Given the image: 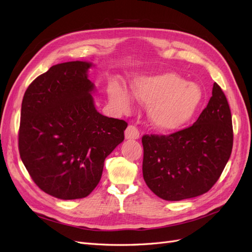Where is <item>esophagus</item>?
Wrapping results in <instances>:
<instances>
[{
	"mask_svg": "<svg viewBox=\"0 0 252 252\" xmlns=\"http://www.w3.org/2000/svg\"><path fill=\"white\" fill-rule=\"evenodd\" d=\"M125 136L126 139H137L139 137V131L135 126L130 125L125 131Z\"/></svg>",
	"mask_w": 252,
	"mask_h": 252,
	"instance_id": "obj_1",
	"label": "esophagus"
}]
</instances>
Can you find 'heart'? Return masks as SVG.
Returning a JSON list of instances; mask_svg holds the SVG:
<instances>
[{
  "instance_id": "b5f03b06",
  "label": "heart",
  "mask_w": 252,
  "mask_h": 252,
  "mask_svg": "<svg viewBox=\"0 0 252 252\" xmlns=\"http://www.w3.org/2000/svg\"><path fill=\"white\" fill-rule=\"evenodd\" d=\"M132 86L134 96L149 106L151 124L162 132H174L186 126L203 99L200 87L186 83L183 77L172 72L140 76L133 80ZM108 95L121 112L131 109L133 98L126 87L112 83L108 87Z\"/></svg>"
}]
</instances>
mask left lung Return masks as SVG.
<instances>
[{
    "label": "left lung",
    "instance_id": "left-lung-1",
    "mask_svg": "<svg viewBox=\"0 0 252 252\" xmlns=\"http://www.w3.org/2000/svg\"><path fill=\"white\" fill-rule=\"evenodd\" d=\"M143 176L156 195L181 201L213 188L233 147L231 109L223 91L214 84L213 96L191 126L169 135H144Z\"/></svg>",
    "mask_w": 252,
    "mask_h": 252
}]
</instances>
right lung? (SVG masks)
Listing matches in <instances>:
<instances>
[{
    "label": "right lung",
    "mask_w": 252,
    "mask_h": 252,
    "mask_svg": "<svg viewBox=\"0 0 252 252\" xmlns=\"http://www.w3.org/2000/svg\"><path fill=\"white\" fill-rule=\"evenodd\" d=\"M91 63L56 64L23 95L20 158L40 190L61 200L83 198L102 177L106 157L125 139L127 124L94 107Z\"/></svg>",
    "instance_id": "obj_1"
}]
</instances>
